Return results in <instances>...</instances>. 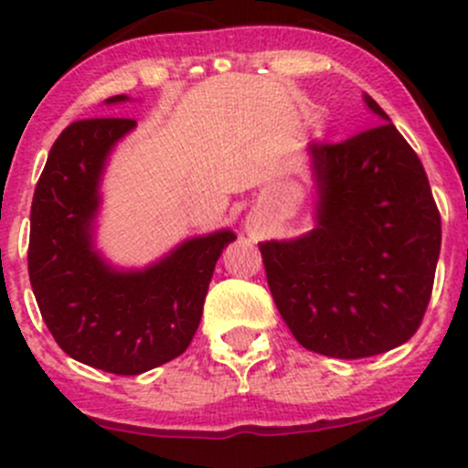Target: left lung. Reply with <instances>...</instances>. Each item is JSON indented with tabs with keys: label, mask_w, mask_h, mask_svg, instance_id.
Returning a JSON list of instances; mask_svg holds the SVG:
<instances>
[{
	"label": "left lung",
	"mask_w": 468,
	"mask_h": 468,
	"mask_svg": "<svg viewBox=\"0 0 468 468\" xmlns=\"http://www.w3.org/2000/svg\"><path fill=\"white\" fill-rule=\"evenodd\" d=\"M344 143H313L317 229L262 242L269 290L303 348L339 360L378 356L423 322L441 247L426 169L387 112Z\"/></svg>",
	"instance_id": "8db88e82"
}]
</instances>
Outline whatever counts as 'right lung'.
Wrapping results in <instances>:
<instances>
[{
	"mask_svg": "<svg viewBox=\"0 0 468 468\" xmlns=\"http://www.w3.org/2000/svg\"><path fill=\"white\" fill-rule=\"evenodd\" d=\"M133 126L129 117L72 122L51 146L31 204L29 278L42 319L69 357L117 376L144 374L190 346L215 262L235 239L233 230L186 239L143 271H117L99 256V181Z\"/></svg>",
	"mask_w": 468,
	"mask_h": 468,
	"instance_id": "right-lung-1",
	"label": "right lung"
}]
</instances>
